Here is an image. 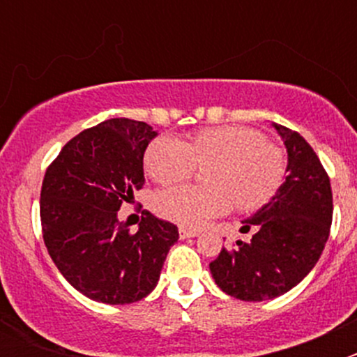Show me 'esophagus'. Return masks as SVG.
<instances>
[{"instance_id": "obj_1", "label": "esophagus", "mask_w": 357, "mask_h": 357, "mask_svg": "<svg viewBox=\"0 0 357 357\" xmlns=\"http://www.w3.org/2000/svg\"><path fill=\"white\" fill-rule=\"evenodd\" d=\"M178 234H181L182 239H188V238H197L198 232L197 230H189V229H184V227H181V229H178Z\"/></svg>"}]
</instances>
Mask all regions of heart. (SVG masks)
Returning a JSON list of instances; mask_svg holds the SVG:
<instances>
[{"label": "heart", "instance_id": "obj_1", "mask_svg": "<svg viewBox=\"0 0 357 357\" xmlns=\"http://www.w3.org/2000/svg\"><path fill=\"white\" fill-rule=\"evenodd\" d=\"M200 166L207 172L209 188L178 185L157 193L153 209L162 218L188 229H202L234 206L252 211L264 206L284 178L282 151L266 143L263 134L247 127L204 128L191 143L164 135L148 146L144 169L157 184L189 178Z\"/></svg>", "mask_w": 357, "mask_h": 357}]
</instances>
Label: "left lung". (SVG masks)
<instances>
[{
  "instance_id": "obj_1",
  "label": "left lung",
  "mask_w": 357,
  "mask_h": 357,
  "mask_svg": "<svg viewBox=\"0 0 357 357\" xmlns=\"http://www.w3.org/2000/svg\"><path fill=\"white\" fill-rule=\"evenodd\" d=\"M288 151L286 181L241 232L255 227L250 241L238 239L209 264L218 288L245 302L270 301L295 288L320 259L333 222V191L314 150L298 132L272 123Z\"/></svg>"
}]
</instances>
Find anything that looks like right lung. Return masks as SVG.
<instances>
[{
	"instance_id": "add662e5",
	"label": "right lung",
	"mask_w": 357,
	"mask_h": 357,
	"mask_svg": "<svg viewBox=\"0 0 357 357\" xmlns=\"http://www.w3.org/2000/svg\"><path fill=\"white\" fill-rule=\"evenodd\" d=\"M157 132L114 118L80 132L46 169L40 189L44 245L73 288L102 304H132L155 289L178 229L144 211L135 234L118 220L143 188V157Z\"/></svg>"
}]
</instances>
